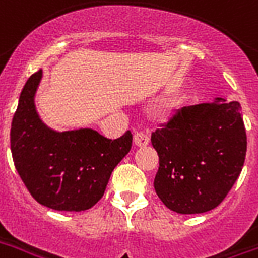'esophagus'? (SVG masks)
Wrapping results in <instances>:
<instances>
[{
    "label": "esophagus",
    "instance_id": "esophagus-1",
    "mask_svg": "<svg viewBox=\"0 0 258 258\" xmlns=\"http://www.w3.org/2000/svg\"><path fill=\"white\" fill-rule=\"evenodd\" d=\"M134 144L138 148H144L149 144V135L145 133H135L134 134Z\"/></svg>",
    "mask_w": 258,
    "mask_h": 258
}]
</instances>
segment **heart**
<instances>
[{"label":"heart","mask_w":258,"mask_h":258,"mask_svg":"<svg viewBox=\"0 0 258 258\" xmlns=\"http://www.w3.org/2000/svg\"><path fill=\"white\" fill-rule=\"evenodd\" d=\"M176 109H177V101L175 100L167 101V102L161 106L160 112H158V117H160V120H163V121H168V120L172 117L173 113L176 112Z\"/></svg>","instance_id":"obj_1"}]
</instances>
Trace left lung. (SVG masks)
Listing matches in <instances>:
<instances>
[{
	"label": "left lung",
	"mask_w": 258,
	"mask_h": 258,
	"mask_svg": "<svg viewBox=\"0 0 258 258\" xmlns=\"http://www.w3.org/2000/svg\"><path fill=\"white\" fill-rule=\"evenodd\" d=\"M160 167L154 190L168 209L194 215L220 204L239 176L246 130L238 101L184 106L152 134Z\"/></svg>",
	"instance_id": "1"
}]
</instances>
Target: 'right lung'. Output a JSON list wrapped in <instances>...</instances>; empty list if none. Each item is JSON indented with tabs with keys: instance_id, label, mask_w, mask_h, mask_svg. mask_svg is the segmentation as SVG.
Returning a JSON list of instances; mask_svg holds the SVG:
<instances>
[{
	"instance_id": "add662e5",
	"label": "right lung",
	"mask_w": 258,
	"mask_h": 258,
	"mask_svg": "<svg viewBox=\"0 0 258 258\" xmlns=\"http://www.w3.org/2000/svg\"><path fill=\"white\" fill-rule=\"evenodd\" d=\"M42 70L23 87L11 127L17 173L34 200L54 211L90 209L104 196L114 167L128 153L133 135L108 139L91 128L54 131L35 109Z\"/></svg>"
}]
</instances>
